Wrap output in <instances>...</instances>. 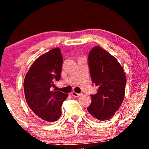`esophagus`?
Instances as JSON below:
<instances>
[{
	"mask_svg": "<svg viewBox=\"0 0 149 149\" xmlns=\"http://www.w3.org/2000/svg\"><path fill=\"white\" fill-rule=\"evenodd\" d=\"M81 95H82L81 93H75V92H72V95L74 96V97H79Z\"/></svg>",
	"mask_w": 149,
	"mask_h": 149,
	"instance_id": "esophagus-1",
	"label": "esophagus"
}]
</instances>
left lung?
Listing matches in <instances>:
<instances>
[{
    "label": "left lung",
    "mask_w": 149,
    "mask_h": 149,
    "mask_svg": "<svg viewBox=\"0 0 149 149\" xmlns=\"http://www.w3.org/2000/svg\"><path fill=\"white\" fill-rule=\"evenodd\" d=\"M92 82L98 87L91 95L87 110L100 121L110 120L124 99L126 77L123 68L116 58L99 46L93 47L88 56Z\"/></svg>",
    "instance_id": "left-lung-1"
}]
</instances>
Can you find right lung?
I'll return each mask as SVG.
<instances>
[{"instance_id": "add662e5", "label": "right lung", "mask_w": 149, "mask_h": 149, "mask_svg": "<svg viewBox=\"0 0 149 149\" xmlns=\"http://www.w3.org/2000/svg\"><path fill=\"white\" fill-rule=\"evenodd\" d=\"M63 62L59 48L49 50L35 60L26 75L24 89L26 102L37 118L55 122L62 114L67 93L52 91L54 81L61 77Z\"/></svg>"}]
</instances>
